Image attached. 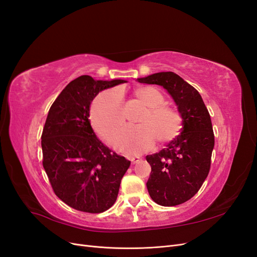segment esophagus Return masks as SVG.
I'll use <instances>...</instances> for the list:
<instances>
[{
  "mask_svg": "<svg viewBox=\"0 0 257 257\" xmlns=\"http://www.w3.org/2000/svg\"><path fill=\"white\" fill-rule=\"evenodd\" d=\"M130 160H131V162L133 163V164H135V163H137V162H139L142 160V158H139V157H132V158H130Z\"/></svg>",
  "mask_w": 257,
  "mask_h": 257,
  "instance_id": "esophagus-1",
  "label": "esophagus"
}]
</instances>
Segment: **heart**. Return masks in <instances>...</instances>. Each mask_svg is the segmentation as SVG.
<instances>
[{"mask_svg":"<svg viewBox=\"0 0 257 257\" xmlns=\"http://www.w3.org/2000/svg\"><path fill=\"white\" fill-rule=\"evenodd\" d=\"M135 94L149 108L139 120L141 125L125 126L116 137L115 148L128 155L149 150L157 138L160 143L173 141L181 132L183 123L180 112L163 105L164 95L157 88H138ZM90 114L94 130L108 142H112L124 122L121 90L113 88L99 93L93 100Z\"/></svg>","mask_w":257,"mask_h":257,"instance_id":"1","label":"heart"}]
</instances>
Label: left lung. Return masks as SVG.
<instances>
[{
    "instance_id": "obj_1",
    "label": "left lung",
    "mask_w": 257,
    "mask_h": 257,
    "mask_svg": "<svg viewBox=\"0 0 257 257\" xmlns=\"http://www.w3.org/2000/svg\"><path fill=\"white\" fill-rule=\"evenodd\" d=\"M137 81L162 85L182 115L181 134L146 160L151 166L147 182L150 197L165 207L183 204L198 192L210 170L214 134L209 111L198 91L173 72L155 73Z\"/></svg>"
}]
</instances>
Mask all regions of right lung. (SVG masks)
<instances>
[{
	"mask_svg": "<svg viewBox=\"0 0 257 257\" xmlns=\"http://www.w3.org/2000/svg\"><path fill=\"white\" fill-rule=\"evenodd\" d=\"M126 82L83 75L51 105L42 134L43 166L54 194L69 207L100 213L116 200L131 162L106 147L90 124V105L100 91Z\"/></svg>",
	"mask_w": 257,
	"mask_h": 257,
	"instance_id": "1",
	"label": "right lung"
}]
</instances>
